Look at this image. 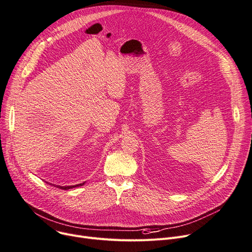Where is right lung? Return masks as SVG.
<instances>
[{"label": "right lung", "mask_w": 252, "mask_h": 252, "mask_svg": "<svg viewBox=\"0 0 252 252\" xmlns=\"http://www.w3.org/2000/svg\"><path fill=\"white\" fill-rule=\"evenodd\" d=\"M83 184L84 183H80V184H77V186H73V187H61V186H56V187L61 189H73L75 187H81V186H83Z\"/></svg>", "instance_id": "right-lung-1"}]
</instances>
